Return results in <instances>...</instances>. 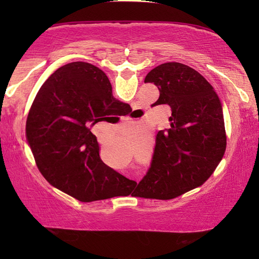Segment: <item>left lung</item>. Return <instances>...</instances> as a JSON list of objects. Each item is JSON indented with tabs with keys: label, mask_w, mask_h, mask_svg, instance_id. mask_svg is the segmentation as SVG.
Segmentation results:
<instances>
[{
	"label": "left lung",
	"mask_w": 259,
	"mask_h": 259,
	"mask_svg": "<svg viewBox=\"0 0 259 259\" xmlns=\"http://www.w3.org/2000/svg\"><path fill=\"white\" fill-rule=\"evenodd\" d=\"M168 105L169 128L155 138L151 167L139 183L138 196L167 200L200 186L217 167L226 148L222 102L213 87L191 67L179 62L159 65L145 77Z\"/></svg>",
	"instance_id": "left-lung-1"
}]
</instances>
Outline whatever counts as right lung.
Listing matches in <instances>:
<instances>
[{"label": "right lung", "mask_w": 259, "mask_h": 259, "mask_svg": "<svg viewBox=\"0 0 259 259\" xmlns=\"http://www.w3.org/2000/svg\"><path fill=\"white\" fill-rule=\"evenodd\" d=\"M130 107L112 94L108 77L97 66L72 62L56 69L35 97L26 137L46 180L75 199H108L136 185L101 160L91 127Z\"/></svg>", "instance_id": "1"}]
</instances>
